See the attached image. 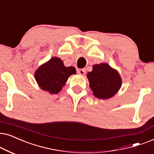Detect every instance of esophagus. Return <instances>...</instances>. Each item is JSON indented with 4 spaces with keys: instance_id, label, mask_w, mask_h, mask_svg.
Listing matches in <instances>:
<instances>
[{
    "instance_id": "obj_1",
    "label": "esophagus",
    "mask_w": 154,
    "mask_h": 154,
    "mask_svg": "<svg viewBox=\"0 0 154 154\" xmlns=\"http://www.w3.org/2000/svg\"><path fill=\"white\" fill-rule=\"evenodd\" d=\"M86 72V70L85 69H77V73L81 75H84Z\"/></svg>"
}]
</instances>
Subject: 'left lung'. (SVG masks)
Wrapping results in <instances>:
<instances>
[{
	"label": "left lung",
	"instance_id": "8db88e82",
	"mask_svg": "<svg viewBox=\"0 0 154 154\" xmlns=\"http://www.w3.org/2000/svg\"><path fill=\"white\" fill-rule=\"evenodd\" d=\"M87 77L93 94L101 100L114 96L122 86L119 74L106 63L93 65L92 71L88 72Z\"/></svg>",
	"mask_w": 154,
	"mask_h": 154
}]
</instances>
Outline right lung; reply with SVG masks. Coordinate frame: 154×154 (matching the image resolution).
Instances as JSON below:
<instances>
[{
  "instance_id": "1",
  "label": "right lung",
  "mask_w": 154,
  "mask_h": 154,
  "mask_svg": "<svg viewBox=\"0 0 154 154\" xmlns=\"http://www.w3.org/2000/svg\"><path fill=\"white\" fill-rule=\"evenodd\" d=\"M74 74L75 67H65L60 58L53 57L37 69L35 78L40 88L53 94L62 90L69 76Z\"/></svg>"
}]
</instances>
